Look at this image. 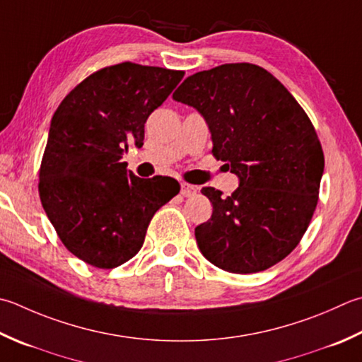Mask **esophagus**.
Masks as SVG:
<instances>
[{"label":"esophagus","instance_id":"1","mask_svg":"<svg viewBox=\"0 0 362 362\" xmlns=\"http://www.w3.org/2000/svg\"><path fill=\"white\" fill-rule=\"evenodd\" d=\"M196 193H197V187L189 185V183H185V182H183L180 185V194L183 197H191V196H194Z\"/></svg>","mask_w":362,"mask_h":362}]
</instances>
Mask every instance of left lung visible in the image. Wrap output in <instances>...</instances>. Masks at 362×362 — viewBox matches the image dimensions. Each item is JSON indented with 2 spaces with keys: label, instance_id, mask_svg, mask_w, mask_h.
<instances>
[{
  "label": "left lung",
  "instance_id": "obj_1",
  "mask_svg": "<svg viewBox=\"0 0 362 362\" xmlns=\"http://www.w3.org/2000/svg\"><path fill=\"white\" fill-rule=\"evenodd\" d=\"M173 98L201 112L216 160L240 180L228 197L202 188L214 214L194 229L204 257L229 273H257L292 252L318 202L322 144L306 112L256 64H223L188 76Z\"/></svg>",
  "mask_w": 362,
  "mask_h": 362
}]
</instances>
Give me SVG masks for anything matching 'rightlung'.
<instances>
[{
  "label": "right lung",
  "instance_id": "add662e5",
  "mask_svg": "<svg viewBox=\"0 0 362 362\" xmlns=\"http://www.w3.org/2000/svg\"><path fill=\"white\" fill-rule=\"evenodd\" d=\"M183 75L116 64L89 75L54 111L39 196L64 246L92 267L110 270L136 256L155 211L180 191L171 177L139 179L122 157L143 146L147 117Z\"/></svg>",
  "mask_w": 362,
  "mask_h": 362
}]
</instances>
